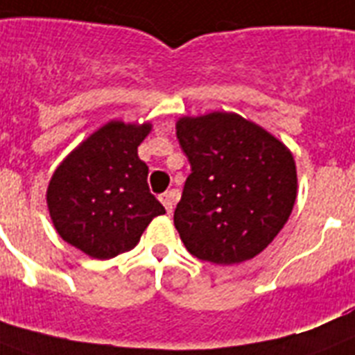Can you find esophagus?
<instances>
[{
  "label": "esophagus",
  "mask_w": 355,
  "mask_h": 355,
  "mask_svg": "<svg viewBox=\"0 0 355 355\" xmlns=\"http://www.w3.org/2000/svg\"><path fill=\"white\" fill-rule=\"evenodd\" d=\"M177 200H178L177 191H168V193H164V195H160V202H162L168 213H173V205H175V202Z\"/></svg>",
  "instance_id": "esophagus-1"
}]
</instances>
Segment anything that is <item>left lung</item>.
Segmentation results:
<instances>
[{"instance_id": "8db88e82", "label": "left lung", "mask_w": 355, "mask_h": 355, "mask_svg": "<svg viewBox=\"0 0 355 355\" xmlns=\"http://www.w3.org/2000/svg\"><path fill=\"white\" fill-rule=\"evenodd\" d=\"M177 139L191 173L175 227L198 260L231 265L260 254L296 200V164L278 139L234 113L184 117Z\"/></svg>"}]
</instances>
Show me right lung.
I'll use <instances>...</instances> for the list:
<instances>
[{"instance_id": "1", "label": "right lung", "mask_w": 355, "mask_h": 355, "mask_svg": "<svg viewBox=\"0 0 355 355\" xmlns=\"http://www.w3.org/2000/svg\"><path fill=\"white\" fill-rule=\"evenodd\" d=\"M150 128L108 122L71 151L50 180L53 225L64 242L92 258L108 260L133 249L151 220L166 213L137 155Z\"/></svg>"}]
</instances>
